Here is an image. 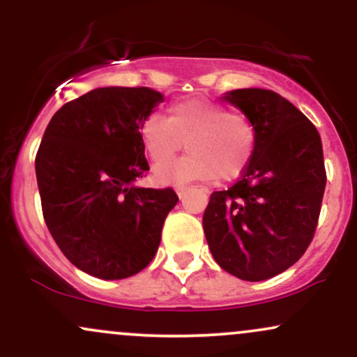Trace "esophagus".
<instances>
[{
  "mask_svg": "<svg viewBox=\"0 0 357 357\" xmlns=\"http://www.w3.org/2000/svg\"><path fill=\"white\" fill-rule=\"evenodd\" d=\"M176 192H178L179 198H183V196L188 192V188H178V190H176Z\"/></svg>",
  "mask_w": 357,
  "mask_h": 357,
  "instance_id": "34e87169",
  "label": "esophagus"
}]
</instances>
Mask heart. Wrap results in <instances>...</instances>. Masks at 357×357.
<instances>
[{
	"label": "heart",
	"instance_id": "obj_1",
	"mask_svg": "<svg viewBox=\"0 0 357 357\" xmlns=\"http://www.w3.org/2000/svg\"><path fill=\"white\" fill-rule=\"evenodd\" d=\"M139 139L153 162L171 159L186 141L188 153L154 169L162 184H188L236 178L255 151V129L240 114L203 99L174 102L169 117L149 114L139 126Z\"/></svg>",
	"mask_w": 357,
	"mask_h": 357
}]
</instances>
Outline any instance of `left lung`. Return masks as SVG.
Listing matches in <instances>:
<instances>
[{
    "mask_svg": "<svg viewBox=\"0 0 357 357\" xmlns=\"http://www.w3.org/2000/svg\"><path fill=\"white\" fill-rule=\"evenodd\" d=\"M221 99L245 114L257 141L240 181L211 195L204 236L221 268L241 280H267L312 241L326 190L321 136L273 90L236 89Z\"/></svg>",
    "mask_w": 357,
    "mask_h": 357,
    "instance_id": "1",
    "label": "left lung"
}]
</instances>
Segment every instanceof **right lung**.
I'll list each match as a JSON object with an SVG mask.
<instances>
[{"instance_id":"1","label":"right lung","mask_w":357,"mask_h":357,"mask_svg":"<svg viewBox=\"0 0 357 357\" xmlns=\"http://www.w3.org/2000/svg\"><path fill=\"white\" fill-rule=\"evenodd\" d=\"M162 100L147 87L93 89L56 110L45 129L35 159L45 223L89 275H136L158 252L179 198L136 181L149 171L139 126Z\"/></svg>"}]
</instances>
